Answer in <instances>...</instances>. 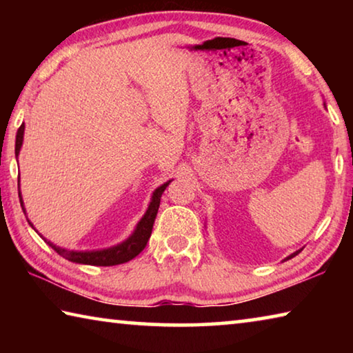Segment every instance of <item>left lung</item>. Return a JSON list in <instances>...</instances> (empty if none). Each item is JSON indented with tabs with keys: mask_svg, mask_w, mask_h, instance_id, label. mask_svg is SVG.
I'll return each instance as SVG.
<instances>
[{
	"mask_svg": "<svg viewBox=\"0 0 353 353\" xmlns=\"http://www.w3.org/2000/svg\"><path fill=\"white\" fill-rule=\"evenodd\" d=\"M301 250H302V249H299V250H296V252H292L291 255H288V256H286V259H285V260H290V259H292V256H296V255H297L299 252H301ZM285 260H283V261H285Z\"/></svg>",
	"mask_w": 353,
	"mask_h": 353,
	"instance_id": "obj_1",
	"label": "left lung"
}]
</instances>
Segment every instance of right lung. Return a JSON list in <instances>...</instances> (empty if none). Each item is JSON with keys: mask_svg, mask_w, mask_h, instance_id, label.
<instances>
[{"mask_svg": "<svg viewBox=\"0 0 353 353\" xmlns=\"http://www.w3.org/2000/svg\"><path fill=\"white\" fill-rule=\"evenodd\" d=\"M23 135H25V124H21L19 132H17V139H15V157L17 159H19V154H20L21 146H23ZM19 182H20V179H19ZM170 182L171 181L165 182L163 185H160V187L154 190V193L151 196V202H149L145 214H143L141 219L137 223L132 234H130L124 241L115 244V246L104 248V249H93V250H70L65 248H59V246H56V244H52L51 241L45 240V238L43 240L50 244V246L54 249L59 255H62L63 259H67L68 261H73V263H79V265L115 266V265H121V263L132 260L141 252L143 249H145L149 236H151V234H152V225H154L155 216H157V212H159L160 198H162L163 191L166 190V187H168ZM19 198H20V204H21L23 212H25V214H26L25 202H23L21 193H20V183H19ZM28 223L31 224V227L35 230V227L31 221L28 219Z\"/></svg>", "mask_w": 353, "mask_h": 353, "instance_id": "obj_1", "label": "right lung"}]
</instances>
